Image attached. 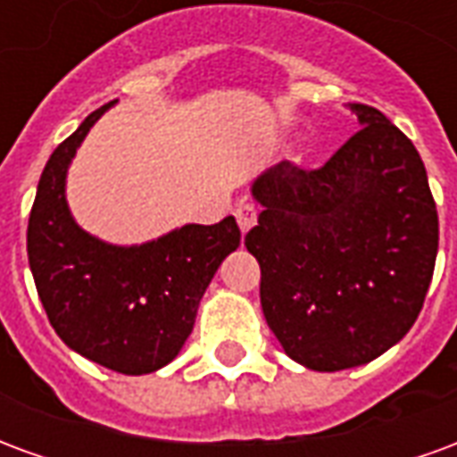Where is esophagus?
<instances>
[{
  "mask_svg": "<svg viewBox=\"0 0 457 457\" xmlns=\"http://www.w3.org/2000/svg\"><path fill=\"white\" fill-rule=\"evenodd\" d=\"M235 218H237V225L242 229V235H247L249 229L257 225V205L252 203H239L237 210H235Z\"/></svg>",
  "mask_w": 457,
  "mask_h": 457,
  "instance_id": "34e87169",
  "label": "esophagus"
}]
</instances>
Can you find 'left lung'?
<instances>
[{
  "mask_svg": "<svg viewBox=\"0 0 457 457\" xmlns=\"http://www.w3.org/2000/svg\"><path fill=\"white\" fill-rule=\"evenodd\" d=\"M362 129L323 169L281 161L252 180L245 237L262 311L294 362L337 372L372 362L419 318L438 252V212L419 151L379 110L345 104Z\"/></svg>",
  "mask_w": 457,
  "mask_h": 457,
  "instance_id": "obj_1",
  "label": "left lung"
}]
</instances>
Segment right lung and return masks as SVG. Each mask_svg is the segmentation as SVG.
Returning <instances> with one entry per match:
<instances>
[{
	"label": "right lung",
	"mask_w": 457,
	"mask_h": 457,
	"mask_svg": "<svg viewBox=\"0 0 457 457\" xmlns=\"http://www.w3.org/2000/svg\"><path fill=\"white\" fill-rule=\"evenodd\" d=\"M114 103L87 114L51 154L36 188L26 249L58 337L107 370L149 374L176 360L193 333L200 298L242 235L229 215L218 225H180L141 245H112L75 222L65 198L68 169Z\"/></svg>",
	"instance_id": "add662e5"
}]
</instances>
